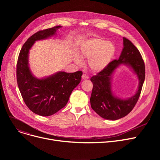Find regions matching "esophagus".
Instances as JSON below:
<instances>
[{
  "instance_id": "34e87169",
  "label": "esophagus",
  "mask_w": 160,
  "mask_h": 160,
  "mask_svg": "<svg viewBox=\"0 0 160 160\" xmlns=\"http://www.w3.org/2000/svg\"><path fill=\"white\" fill-rule=\"evenodd\" d=\"M82 79H83V80H88V79L89 78V77H88V76L87 74H83L82 75Z\"/></svg>"
}]
</instances>
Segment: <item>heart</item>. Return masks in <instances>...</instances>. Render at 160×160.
Segmentation results:
<instances>
[{
    "label": "heart",
    "mask_w": 160,
    "mask_h": 160,
    "mask_svg": "<svg viewBox=\"0 0 160 160\" xmlns=\"http://www.w3.org/2000/svg\"><path fill=\"white\" fill-rule=\"evenodd\" d=\"M116 52L115 45L101 38L90 39L83 42L80 47L81 55L89 58V68L95 72L102 71L112 61ZM75 62L78 64L82 63L79 56H75Z\"/></svg>",
    "instance_id": "1"
}]
</instances>
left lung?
Returning <instances> with one entry per match:
<instances>
[{
	"label": "left lung",
	"mask_w": 160,
	"mask_h": 160,
	"mask_svg": "<svg viewBox=\"0 0 160 160\" xmlns=\"http://www.w3.org/2000/svg\"><path fill=\"white\" fill-rule=\"evenodd\" d=\"M123 47L118 60L111 62L106 68L90 79L93 85L90 98L91 108L100 117L108 120L115 121L122 118L133 110L145 81V63L138 49L126 38H123ZM121 64L130 67L139 80L137 93L127 99L115 96L111 90L112 75Z\"/></svg>",
	"instance_id": "obj_1"
}]
</instances>
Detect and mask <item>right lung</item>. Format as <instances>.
<instances>
[{
    "label": "right lung",
    "mask_w": 160,
    "mask_h": 160,
    "mask_svg": "<svg viewBox=\"0 0 160 160\" xmlns=\"http://www.w3.org/2000/svg\"><path fill=\"white\" fill-rule=\"evenodd\" d=\"M61 26L41 30L30 37L22 47L17 63V82L24 103L41 116L52 115L65 106L72 90L81 81L82 72H58L43 78L32 74L28 65L29 50L35 41L56 34Z\"/></svg>",
    "instance_id": "right-lung-1"
}]
</instances>
